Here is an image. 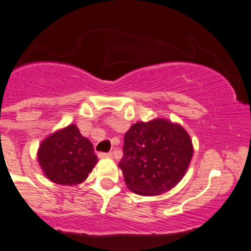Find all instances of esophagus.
<instances>
[{"instance_id":"obj_1","label":"esophagus","mask_w":251,"mask_h":251,"mask_svg":"<svg viewBox=\"0 0 251 251\" xmlns=\"http://www.w3.org/2000/svg\"><path fill=\"white\" fill-rule=\"evenodd\" d=\"M99 158H106V157H112V152H109V153H104V152H100L99 154Z\"/></svg>"}]
</instances>
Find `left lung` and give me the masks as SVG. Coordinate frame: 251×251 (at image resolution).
I'll return each mask as SVG.
<instances>
[{"mask_svg": "<svg viewBox=\"0 0 251 251\" xmlns=\"http://www.w3.org/2000/svg\"><path fill=\"white\" fill-rule=\"evenodd\" d=\"M192 156L188 132L179 124L154 119L128 128L119 167L130 191L140 196H158L181 182Z\"/></svg>", "mask_w": 251, "mask_h": 251, "instance_id": "left-lung-1", "label": "left lung"}]
</instances>
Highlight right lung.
Here are the masks:
<instances>
[{
	"label": "right lung",
	"instance_id": "obj_1",
	"mask_svg": "<svg viewBox=\"0 0 251 251\" xmlns=\"http://www.w3.org/2000/svg\"><path fill=\"white\" fill-rule=\"evenodd\" d=\"M37 157L47 178L62 186L84 182L98 162L91 142L74 124L44 139Z\"/></svg>",
	"mask_w": 251,
	"mask_h": 251
}]
</instances>
